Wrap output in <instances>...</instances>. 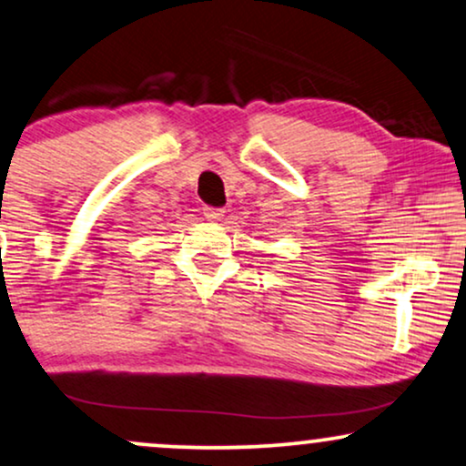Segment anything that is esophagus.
<instances>
[{
  "mask_svg": "<svg viewBox=\"0 0 466 466\" xmlns=\"http://www.w3.org/2000/svg\"><path fill=\"white\" fill-rule=\"evenodd\" d=\"M204 217L208 218V220H220L222 217H225V210H222V208H204Z\"/></svg>",
  "mask_w": 466,
  "mask_h": 466,
  "instance_id": "esophagus-1",
  "label": "esophagus"
}]
</instances>
